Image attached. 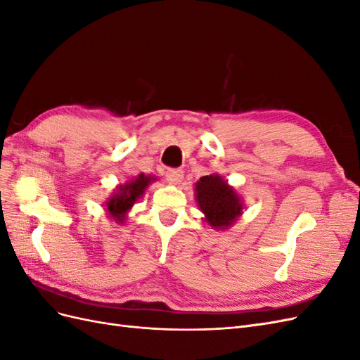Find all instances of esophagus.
I'll use <instances>...</instances> for the list:
<instances>
[{"label": "esophagus", "instance_id": "esophagus-1", "mask_svg": "<svg viewBox=\"0 0 360 360\" xmlns=\"http://www.w3.org/2000/svg\"><path fill=\"white\" fill-rule=\"evenodd\" d=\"M167 180L172 184H180L183 180V171L181 169H167Z\"/></svg>", "mask_w": 360, "mask_h": 360}]
</instances>
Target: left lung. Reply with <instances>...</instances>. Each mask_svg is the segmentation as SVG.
<instances>
[{
    "label": "left lung",
    "mask_w": 360,
    "mask_h": 360,
    "mask_svg": "<svg viewBox=\"0 0 360 360\" xmlns=\"http://www.w3.org/2000/svg\"><path fill=\"white\" fill-rule=\"evenodd\" d=\"M195 192L200 210L214 230H226L243 213L240 197L219 174L201 177L195 184Z\"/></svg>",
    "instance_id": "left-lung-1"
}]
</instances>
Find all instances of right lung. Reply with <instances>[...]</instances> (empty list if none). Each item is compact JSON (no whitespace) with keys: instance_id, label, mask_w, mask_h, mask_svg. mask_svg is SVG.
<instances>
[{"instance_id":"add662e5","label":"right lung","mask_w":360,"mask_h":360,"mask_svg":"<svg viewBox=\"0 0 360 360\" xmlns=\"http://www.w3.org/2000/svg\"><path fill=\"white\" fill-rule=\"evenodd\" d=\"M156 179L153 176H146L139 174L130 181L120 184L112 197L106 201V212L117 224H123L126 219L127 212L132 209V205L143 197L144 191L147 189L151 181Z\"/></svg>"}]
</instances>
